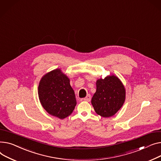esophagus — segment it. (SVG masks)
<instances>
[{
  "label": "esophagus",
  "instance_id": "obj_1",
  "mask_svg": "<svg viewBox=\"0 0 161 161\" xmlns=\"http://www.w3.org/2000/svg\"><path fill=\"white\" fill-rule=\"evenodd\" d=\"M83 99H84V101H90V99H91V96L90 95V94H88V95H87L86 97H84Z\"/></svg>",
  "mask_w": 161,
  "mask_h": 161
}]
</instances>
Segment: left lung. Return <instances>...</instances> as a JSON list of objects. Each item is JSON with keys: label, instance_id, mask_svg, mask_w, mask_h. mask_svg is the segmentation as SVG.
<instances>
[{"label": "left lung", "instance_id": "left-lung-1", "mask_svg": "<svg viewBox=\"0 0 161 161\" xmlns=\"http://www.w3.org/2000/svg\"><path fill=\"white\" fill-rule=\"evenodd\" d=\"M96 86V92L92 99L94 110L104 118L114 116L125 101L124 85L117 77L112 75L97 80Z\"/></svg>", "mask_w": 161, "mask_h": 161}]
</instances>
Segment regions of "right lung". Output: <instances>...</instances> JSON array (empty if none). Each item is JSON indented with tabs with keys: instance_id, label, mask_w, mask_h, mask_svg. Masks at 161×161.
Here are the masks:
<instances>
[{
	"instance_id": "1",
	"label": "right lung",
	"mask_w": 161,
	"mask_h": 161,
	"mask_svg": "<svg viewBox=\"0 0 161 161\" xmlns=\"http://www.w3.org/2000/svg\"><path fill=\"white\" fill-rule=\"evenodd\" d=\"M38 95L45 110L60 119L69 116L77 105L69 79L59 69L42 77L38 86Z\"/></svg>"
}]
</instances>
